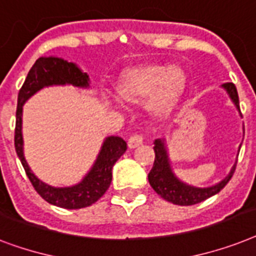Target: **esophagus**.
Wrapping results in <instances>:
<instances>
[{"mask_svg":"<svg viewBox=\"0 0 256 256\" xmlns=\"http://www.w3.org/2000/svg\"><path fill=\"white\" fill-rule=\"evenodd\" d=\"M142 141H144V138H142V134H132L128 140V145H130V148H136L138 145L142 144Z\"/></svg>","mask_w":256,"mask_h":256,"instance_id":"esophagus-1","label":"esophagus"}]
</instances>
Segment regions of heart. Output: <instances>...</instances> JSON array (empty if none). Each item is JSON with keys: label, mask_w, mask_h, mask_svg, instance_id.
Here are the masks:
<instances>
[{"label": "heart", "mask_w": 256, "mask_h": 256, "mask_svg": "<svg viewBox=\"0 0 256 256\" xmlns=\"http://www.w3.org/2000/svg\"><path fill=\"white\" fill-rule=\"evenodd\" d=\"M186 87V74L180 67L149 64L130 70L118 83V95L130 103L148 100L149 111L156 115L170 112Z\"/></svg>", "instance_id": "obj_1"}]
</instances>
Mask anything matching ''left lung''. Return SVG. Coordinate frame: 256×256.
<instances>
[{"label": "left lung", "mask_w": 256, "mask_h": 256, "mask_svg": "<svg viewBox=\"0 0 256 256\" xmlns=\"http://www.w3.org/2000/svg\"><path fill=\"white\" fill-rule=\"evenodd\" d=\"M222 87L228 91V96L232 98V103L235 104V107L238 108V111L240 112V110H239L238 91H236V87H235L234 83H224V84H222ZM153 149H154L156 156H154L152 170L149 172L148 174L149 184L160 197L166 200L168 202L174 204V205H196V204L205 201L214 194L220 193V190L224 189V186L228 185V181L232 180L235 172V166H236V165H234L228 177L222 180L220 184L210 186V188H196V186L184 184L182 181H180L176 177L170 168L165 144H164V141L161 138L154 140Z\"/></svg>", "instance_id": "obj_1"}]
</instances>
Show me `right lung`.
Here are the masks:
<instances>
[{
  "mask_svg": "<svg viewBox=\"0 0 256 256\" xmlns=\"http://www.w3.org/2000/svg\"><path fill=\"white\" fill-rule=\"evenodd\" d=\"M88 75L79 68L75 63H68L60 58H40L32 64L18 92L17 112H16V130L14 146L22 166L36 193L51 205L63 209H82L95 204L103 197L111 185L112 168L116 161L126 153V142L118 136H110L104 140L103 146L94 166L80 182L68 188H54L42 182L34 176L24 157L22 140V107L24 102L36 91L47 86L72 84L76 87H88Z\"/></svg>",
  "mask_w": 256,
  "mask_h": 256,
  "instance_id": "add662e5",
  "label": "right lung"
}]
</instances>
